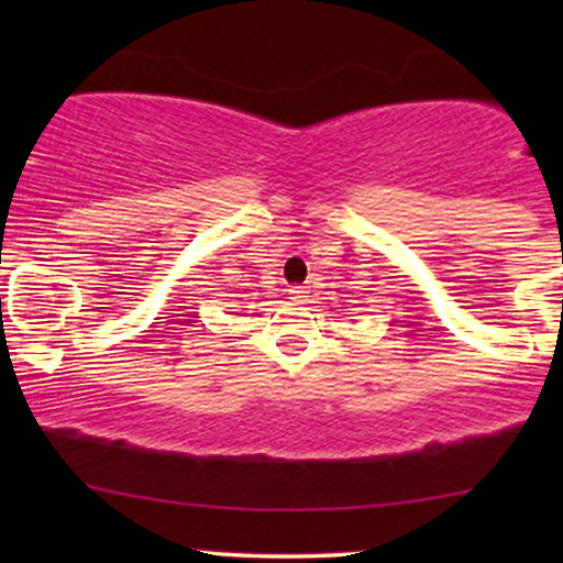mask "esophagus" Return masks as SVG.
Masks as SVG:
<instances>
[{
	"label": "esophagus",
	"mask_w": 563,
	"mask_h": 563,
	"mask_svg": "<svg viewBox=\"0 0 563 563\" xmlns=\"http://www.w3.org/2000/svg\"><path fill=\"white\" fill-rule=\"evenodd\" d=\"M289 295H291V299H295V302H305L307 295H310V289H307V287H291Z\"/></svg>",
	"instance_id": "1"
}]
</instances>
